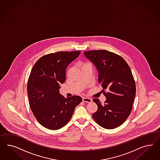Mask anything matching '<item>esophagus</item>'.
<instances>
[{
	"label": "esophagus",
	"instance_id": "1",
	"mask_svg": "<svg viewBox=\"0 0 160 160\" xmlns=\"http://www.w3.org/2000/svg\"><path fill=\"white\" fill-rule=\"evenodd\" d=\"M82 101L86 102H92V100L90 98H87V97H83L82 98Z\"/></svg>",
	"mask_w": 160,
	"mask_h": 160
}]
</instances>
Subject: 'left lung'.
<instances>
[{
    "mask_svg": "<svg viewBox=\"0 0 160 160\" xmlns=\"http://www.w3.org/2000/svg\"><path fill=\"white\" fill-rule=\"evenodd\" d=\"M84 55L96 68L98 82L108 90L103 92L106 98L104 104L98 98L93 99L98 109L92 118L104 128H117L130 114L136 96V82L130 68L120 56L105 50L87 51Z\"/></svg>",
    "mask_w": 160,
    "mask_h": 160,
    "instance_id": "left-lung-1",
    "label": "left lung"
}]
</instances>
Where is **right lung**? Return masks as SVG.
<instances>
[{
    "instance_id": "obj_1",
    "label": "right lung",
    "mask_w": 160,
    "mask_h": 160,
    "mask_svg": "<svg viewBox=\"0 0 160 160\" xmlns=\"http://www.w3.org/2000/svg\"><path fill=\"white\" fill-rule=\"evenodd\" d=\"M81 53L58 52L44 55L35 63L29 76L27 90L30 107L39 123L49 130L62 128L71 118L80 96L65 97L59 92L66 80L68 65Z\"/></svg>"
}]
</instances>
